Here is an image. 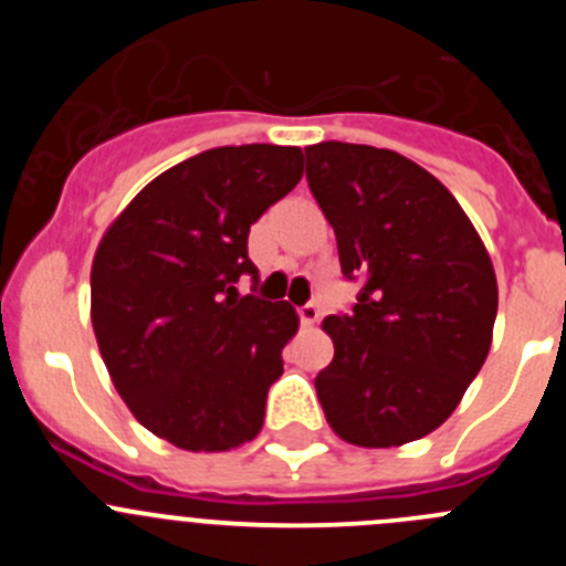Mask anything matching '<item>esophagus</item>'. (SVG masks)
<instances>
[{"instance_id":"esophagus-1","label":"esophagus","mask_w":566,"mask_h":566,"mask_svg":"<svg viewBox=\"0 0 566 566\" xmlns=\"http://www.w3.org/2000/svg\"><path fill=\"white\" fill-rule=\"evenodd\" d=\"M297 314H300V323H303V326H314V323L323 317V308H319L317 303H306V306L297 308Z\"/></svg>"}]
</instances>
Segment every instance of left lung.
Returning <instances> with one entry per match:
<instances>
[{"label": "left lung", "mask_w": 566, "mask_h": 566, "mask_svg": "<svg viewBox=\"0 0 566 566\" xmlns=\"http://www.w3.org/2000/svg\"><path fill=\"white\" fill-rule=\"evenodd\" d=\"M306 178L339 269L363 280L352 312L323 319L334 359L314 388L328 424L359 448L428 437L488 359L499 308L488 249L457 198L394 149L314 144Z\"/></svg>", "instance_id": "8db88e82"}]
</instances>
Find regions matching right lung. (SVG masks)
Here are the masks:
<instances>
[{"label": "right lung", "mask_w": 566, "mask_h": 566, "mask_svg": "<svg viewBox=\"0 0 566 566\" xmlns=\"http://www.w3.org/2000/svg\"><path fill=\"white\" fill-rule=\"evenodd\" d=\"M303 178L300 147H214L175 164L104 232L90 317L133 417L184 451L252 442L297 332L286 300L240 294L249 227Z\"/></svg>", "instance_id": "right-lung-1"}]
</instances>
